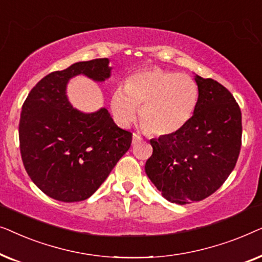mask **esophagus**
<instances>
[{"label":"esophagus","mask_w":262,"mask_h":262,"mask_svg":"<svg viewBox=\"0 0 262 262\" xmlns=\"http://www.w3.org/2000/svg\"><path fill=\"white\" fill-rule=\"evenodd\" d=\"M143 141V137L142 136H139L138 134H134V136H132V144L136 145L138 144V143H141Z\"/></svg>","instance_id":"1"}]
</instances>
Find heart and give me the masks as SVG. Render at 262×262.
<instances>
[{"label":"heart","mask_w":262,"mask_h":262,"mask_svg":"<svg viewBox=\"0 0 262 262\" xmlns=\"http://www.w3.org/2000/svg\"><path fill=\"white\" fill-rule=\"evenodd\" d=\"M198 102V83L189 75L148 68L136 71L125 88L114 91L111 108L120 124L127 125L142 107L141 120L146 130L154 135H171L192 119Z\"/></svg>","instance_id":"heart-1"}]
</instances>
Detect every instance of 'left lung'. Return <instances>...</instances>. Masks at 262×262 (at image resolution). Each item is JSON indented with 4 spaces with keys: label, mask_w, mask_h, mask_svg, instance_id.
Returning <instances> with one entry per match:
<instances>
[{
    "label": "left lung",
    "mask_w": 262,
    "mask_h": 262,
    "mask_svg": "<svg viewBox=\"0 0 262 262\" xmlns=\"http://www.w3.org/2000/svg\"><path fill=\"white\" fill-rule=\"evenodd\" d=\"M199 102L181 130L151 139L145 173L162 195L180 205L217 191L236 166L242 144L238 103L212 78L194 77Z\"/></svg>",
    "instance_id": "obj_1"
}]
</instances>
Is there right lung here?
<instances>
[{"mask_svg": "<svg viewBox=\"0 0 262 262\" xmlns=\"http://www.w3.org/2000/svg\"><path fill=\"white\" fill-rule=\"evenodd\" d=\"M110 77L108 59L78 62L53 71L32 88L21 110L20 152L28 177L46 195L64 203L89 198L130 149L132 134L106 108L82 113L68 101L69 78Z\"/></svg>", "mask_w": 262, "mask_h": 262, "instance_id": "obj_1", "label": "right lung"}]
</instances>
